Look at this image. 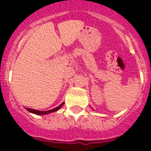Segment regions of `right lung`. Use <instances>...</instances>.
I'll use <instances>...</instances> for the list:
<instances>
[{
  "label": "right lung",
  "instance_id": "add662e5",
  "mask_svg": "<svg viewBox=\"0 0 151 151\" xmlns=\"http://www.w3.org/2000/svg\"><path fill=\"white\" fill-rule=\"evenodd\" d=\"M63 105H64V103H62V104H61L60 105H59L58 107L53 108V109H52V110H49V111H39V110H35V109H31V108H26V109H27L28 111L31 112V113L36 114V115H45V114H48V113H51V112H54V111H58L60 108L62 107Z\"/></svg>",
  "mask_w": 151,
  "mask_h": 151
}]
</instances>
